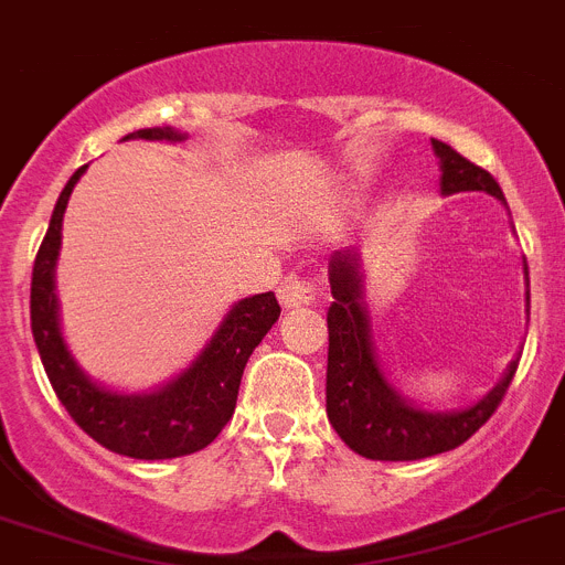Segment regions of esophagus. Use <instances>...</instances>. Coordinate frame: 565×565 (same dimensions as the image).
Instances as JSON below:
<instances>
[{"label": "esophagus", "instance_id": "34e87169", "mask_svg": "<svg viewBox=\"0 0 565 565\" xmlns=\"http://www.w3.org/2000/svg\"><path fill=\"white\" fill-rule=\"evenodd\" d=\"M316 298H318V284L312 281V278L298 276V273H289V276L281 281V287H278V301H281L287 310L316 303Z\"/></svg>", "mask_w": 565, "mask_h": 565}]
</instances>
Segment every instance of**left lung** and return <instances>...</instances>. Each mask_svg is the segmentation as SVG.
I'll list each match as a JSON object with an SVG mask.
<instances>
[{"label":"left lung","mask_w":565,"mask_h":565,"mask_svg":"<svg viewBox=\"0 0 565 565\" xmlns=\"http://www.w3.org/2000/svg\"><path fill=\"white\" fill-rule=\"evenodd\" d=\"M431 150L440 159V193L452 195L463 190L503 199L498 181L483 167L431 139ZM355 249H341L330 262L332 307L327 312L330 327V355H327V415L341 440L352 452L370 460H420L449 452L466 444L487 424L512 384L518 361H512L500 384L469 409L426 412L401 398L377 366L370 335V318L364 307V276ZM529 287V267L523 264ZM529 307V289H526Z\"/></svg>","instance_id":"8db88e82"}]
</instances>
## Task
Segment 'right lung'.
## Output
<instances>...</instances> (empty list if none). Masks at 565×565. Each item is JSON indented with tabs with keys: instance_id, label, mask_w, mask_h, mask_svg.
<instances>
[{
	"instance_id": "1",
	"label": "right lung",
	"mask_w": 565,
	"mask_h": 565,
	"mask_svg": "<svg viewBox=\"0 0 565 565\" xmlns=\"http://www.w3.org/2000/svg\"><path fill=\"white\" fill-rule=\"evenodd\" d=\"M125 139H164L181 141L184 136L173 127H147ZM87 170L78 167L58 195L51 215V227L39 247L31 278V330L39 358L45 364L56 398L71 418L110 452L139 460H167L193 455L218 438V431L233 418L244 366L262 338L273 330L281 316L276 292L244 298L227 312L222 327L201 350L188 370L175 381L150 395H119L93 384L71 358L65 338L58 330V303L53 289L62 218L76 181Z\"/></svg>"
}]
</instances>
